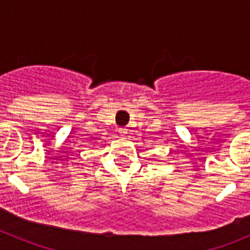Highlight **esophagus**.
I'll return each instance as SVG.
<instances>
[{
  "mask_svg": "<svg viewBox=\"0 0 250 250\" xmlns=\"http://www.w3.org/2000/svg\"><path fill=\"white\" fill-rule=\"evenodd\" d=\"M119 132H120L121 136H125L127 134V129L126 127H120V129H119Z\"/></svg>",
  "mask_w": 250,
  "mask_h": 250,
  "instance_id": "34e87169",
  "label": "esophagus"
}]
</instances>
